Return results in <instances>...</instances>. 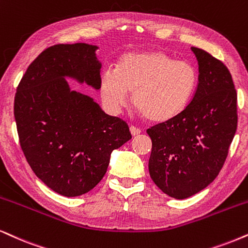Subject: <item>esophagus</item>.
I'll list each match as a JSON object with an SVG mask.
<instances>
[{"instance_id": "1", "label": "esophagus", "mask_w": 248, "mask_h": 248, "mask_svg": "<svg viewBox=\"0 0 248 248\" xmlns=\"http://www.w3.org/2000/svg\"><path fill=\"white\" fill-rule=\"evenodd\" d=\"M129 130H130V133H131V135H133V136H137V135H140V133H142V130H140V128H137L135 126H130Z\"/></svg>"}]
</instances>
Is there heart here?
Wrapping results in <instances>:
<instances>
[{"label":"heart","instance_id":"heart-1","mask_svg":"<svg viewBox=\"0 0 248 248\" xmlns=\"http://www.w3.org/2000/svg\"><path fill=\"white\" fill-rule=\"evenodd\" d=\"M199 74L196 66L160 50L122 56L115 71L108 68L101 77V95L108 108L131 104L146 120L162 124L176 119L192 101Z\"/></svg>","mask_w":248,"mask_h":248}]
</instances>
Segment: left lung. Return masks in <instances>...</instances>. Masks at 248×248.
Masks as SVG:
<instances>
[{"mask_svg":"<svg viewBox=\"0 0 248 248\" xmlns=\"http://www.w3.org/2000/svg\"><path fill=\"white\" fill-rule=\"evenodd\" d=\"M199 81L180 117L146 130L152 140L149 171L162 192L186 199L208 186L227 159L237 130V92L228 67L194 48Z\"/></svg>","mask_w":248,"mask_h":248,"instance_id":"8db88e82","label":"left lung"}]
</instances>
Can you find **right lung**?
<instances>
[{"instance_id":"obj_1","label":"right lung","mask_w":248,"mask_h":248,"mask_svg":"<svg viewBox=\"0 0 248 248\" xmlns=\"http://www.w3.org/2000/svg\"><path fill=\"white\" fill-rule=\"evenodd\" d=\"M96 46L56 45L27 67L15 96L19 143L32 170L65 197L93 189L113 150L131 139L127 122L106 114L92 97L70 89L73 78L99 89Z\"/></svg>"}]
</instances>
